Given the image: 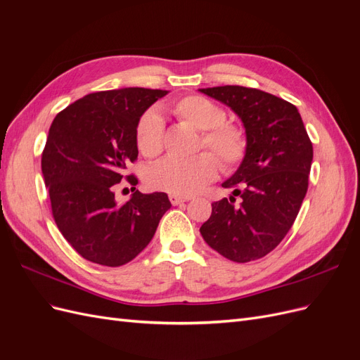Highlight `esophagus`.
<instances>
[{"mask_svg":"<svg viewBox=\"0 0 360 360\" xmlns=\"http://www.w3.org/2000/svg\"><path fill=\"white\" fill-rule=\"evenodd\" d=\"M189 200H191L189 197H180V195H169V201H171L172 205H179V204L186 202Z\"/></svg>","mask_w":360,"mask_h":360,"instance_id":"1","label":"esophagus"}]
</instances>
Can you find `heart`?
<instances>
[{
  "label": "heart",
  "mask_w": 360,
  "mask_h": 360,
  "mask_svg": "<svg viewBox=\"0 0 360 360\" xmlns=\"http://www.w3.org/2000/svg\"><path fill=\"white\" fill-rule=\"evenodd\" d=\"M174 114L183 122L202 130L200 148L207 147L219 159L224 169H233L246 155L245 130L225 123L224 108L202 96H186L174 103ZM136 146L147 158L158 156L163 148V118L158 110H148L139 117L135 129ZM217 174V160L212 153H200L192 159L168 158L156 163L147 174L150 188L188 197L201 191Z\"/></svg>",
  "instance_id": "b5f03b06"
}]
</instances>
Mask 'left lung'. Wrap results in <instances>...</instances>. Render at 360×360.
<instances>
[{
  "label": "left lung",
  "instance_id": "1",
  "mask_svg": "<svg viewBox=\"0 0 360 360\" xmlns=\"http://www.w3.org/2000/svg\"><path fill=\"white\" fill-rule=\"evenodd\" d=\"M242 120L248 148L222 183L233 195L212 204L200 233L216 252L248 263L271 252L287 236L308 191L312 143L297 108L270 93L240 85L200 89ZM243 202L235 204V197Z\"/></svg>",
  "mask_w": 360,
  "mask_h": 360
}]
</instances>
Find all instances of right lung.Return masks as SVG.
<instances>
[{
  "instance_id": "right-lung-1",
  "label": "right lung",
  "mask_w": 360,
  "mask_h": 360,
  "mask_svg": "<svg viewBox=\"0 0 360 360\" xmlns=\"http://www.w3.org/2000/svg\"><path fill=\"white\" fill-rule=\"evenodd\" d=\"M167 94L139 86L97 91L53 118L41 155L52 214L63 237L91 263L118 267L132 261L171 209L163 192L134 188L124 204L114 192L127 163L138 158L139 117ZM126 179L136 186V177Z\"/></svg>"
}]
</instances>
